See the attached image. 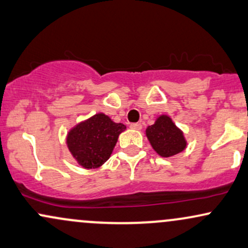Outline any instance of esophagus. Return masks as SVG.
Returning <instances> with one entry per match:
<instances>
[{
	"instance_id": "esophagus-1",
	"label": "esophagus",
	"mask_w": 248,
	"mask_h": 248,
	"mask_svg": "<svg viewBox=\"0 0 248 248\" xmlns=\"http://www.w3.org/2000/svg\"><path fill=\"white\" fill-rule=\"evenodd\" d=\"M130 127L133 130H141L142 125L140 123H132V124H130Z\"/></svg>"
}]
</instances>
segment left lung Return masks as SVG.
I'll return each mask as SVG.
<instances>
[{
  "label": "left lung",
  "mask_w": 248,
  "mask_h": 248,
  "mask_svg": "<svg viewBox=\"0 0 248 248\" xmlns=\"http://www.w3.org/2000/svg\"><path fill=\"white\" fill-rule=\"evenodd\" d=\"M146 136L154 151L164 158L175 155L187 146L181 130L168 116H160L155 123L147 127Z\"/></svg>",
  "instance_id": "8db88e82"
}]
</instances>
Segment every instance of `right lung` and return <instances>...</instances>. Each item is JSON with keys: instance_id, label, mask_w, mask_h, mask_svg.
Returning a JSON list of instances; mask_svg holds the SVG:
<instances>
[{"instance_id": "obj_1", "label": "right lung", "mask_w": 248, "mask_h": 248, "mask_svg": "<svg viewBox=\"0 0 248 248\" xmlns=\"http://www.w3.org/2000/svg\"><path fill=\"white\" fill-rule=\"evenodd\" d=\"M126 129L113 123L104 113H97L69 131L67 145L72 155L84 168H97L111 155L118 136Z\"/></svg>"}]
</instances>
